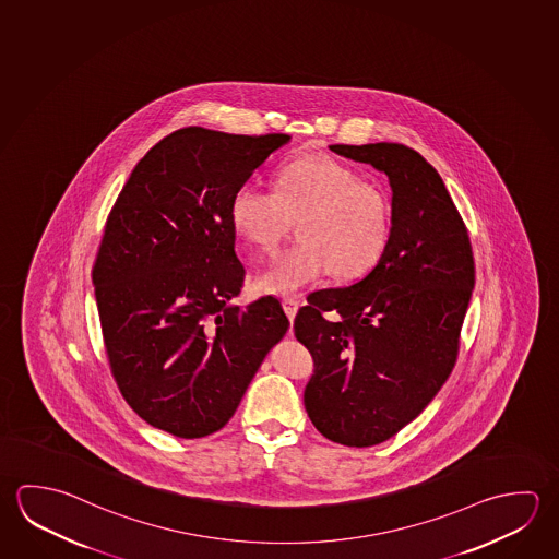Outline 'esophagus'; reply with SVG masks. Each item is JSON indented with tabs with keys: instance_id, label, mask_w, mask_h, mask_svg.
Listing matches in <instances>:
<instances>
[{
	"instance_id": "34e87169",
	"label": "esophagus",
	"mask_w": 559,
	"mask_h": 559,
	"mask_svg": "<svg viewBox=\"0 0 559 559\" xmlns=\"http://www.w3.org/2000/svg\"><path fill=\"white\" fill-rule=\"evenodd\" d=\"M283 308L286 316H288V320L293 322L294 318H296V312H298V308H300V302H298L296 298H284Z\"/></svg>"
}]
</instances>
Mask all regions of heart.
<instances>
[{
    "instance_id": "obj_1",
    "label": "heart",
    "mask_w": 559,
    "mask_h": 559,
    "mask_svg": "<svg viewBox=\"0 0 559 559\" xmlns=\"http://www.w3.org/2000/svg\"><path fill=\"white\" fill-rule=\"evenodd\" d=\"M237 236L273 253L296 224L298 243L257 276V290L290 296L330 271L367 275L391 239V202L371 180L330 155H300L276 170L275 192L246 182L229 202Z\"/></svg>"
}]
</instances>
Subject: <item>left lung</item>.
I'll list each match as a JSON object with an SVG mask.
<instances>
[{
  "mask_svg": "<svg viewBox=\"0 0 559 559\" xmlns=\"http://www.w3.org/2000/svg\"><path fill=\"white\" fill-rule=\"evenodd\" d=\"M389 177L391 239L369 275L308 296L294 335L312 353L304 406L349 448L392 438L448 381L475 286L467 229L440 175L401 143L330 145ZM325 311L341 313L330 323Z\"/></svg>",
  "mask_w": 559,
  "mask_h": 559,
  "instance_id": "8db88e82",
  "label": "left lung"
}]
</instances>
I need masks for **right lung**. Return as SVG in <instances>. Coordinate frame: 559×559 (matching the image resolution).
<instances>
[{"instance_id": "1", "label": "right lung", "mask_w": 559, "mask_h": 559, "mask_svg": "<svg viewBox=\"0 0 559 559\" xmlns=\"http://www.w3.org/2000/svg\"><path fill=\"white\" fill-rule=\"evenodd\" d=\"M290 135L185 128L133 168L109 212L92 283L109 367L143 420L194 440L236 414L288 318L275 296L247 308L229 202Z\"/></svg>"}]
</instances>
